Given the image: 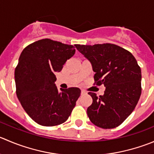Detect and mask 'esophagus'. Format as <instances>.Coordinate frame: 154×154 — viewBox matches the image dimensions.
<instances>
[{"label":"esophagus","mask_w":154,"mask_h":154,"mask_svg":"<svg viewBox=\"0 0 154 154\" xmlns=\"http://www.w3.org/2000/svg\"><path fill=\"white\" fill-rule=\"evenodd\" d=\"M81 95H86V92L85 90H81Z\"/></svg>","instance_id":"obj_1"}]
</instances>
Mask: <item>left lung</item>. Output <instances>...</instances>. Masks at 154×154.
I'll return each instance as SVG.
<instances>
[{"instance_id":"obj_1","label":"left lung","mask_w":154,"mask_h":154,"mask_svg":"<svg viewBox=\"0 0 154 154\" xmlns=\"http://www.w3.org/2000/svg\"><path fill=\"white\" fill-rule=\"evenodd\" d=\"M75 47L92 64L95 84L106 87L99 97L88 93L92 98L87 108L89 120L102 129L117 127L132 113L141 96V68L130 52L115 44Z\"/></svg>"}]
</instances>
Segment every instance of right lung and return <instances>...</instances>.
Masks as SVG:
<instances>
[{"label":"right lung","mask_w":154,"mask_h":154,"mask_svg":"<svg viewBox=\"0 0 154 154\" xmlns=\"http://www.w3.org/2000/svg\"><path fill=\"white\" fill-rule=\"evenodd\" d=\"M75 53L72 45L50 39L32 43L22 50L15 69L16 95L22 107L38 124L65 123L80 95L77 87L58 90L56 72H60Z\"/></svg>","instance_id":"1"}]
</instances>
